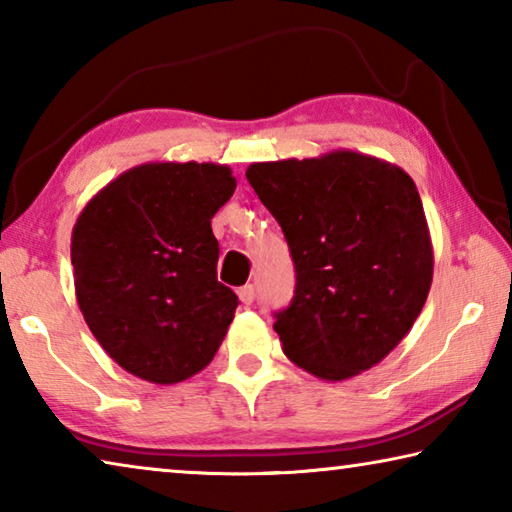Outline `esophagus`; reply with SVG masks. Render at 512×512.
Listing matches in <instances>:
<instances>
[{
  "instance_id": "1",
  "label": "esophagus",
  "mask_w": 512,
  "mask_h": 512,
  "mask_svg": "<svg viewBox=\"0 0 512 512\" xmlns=\"http://www.w3.org/2000/svg\"><path fill=\"white\" fill-rule=\"evenodd\" d=\"M237 293H239V300L244 302V305H250V302L255 300V287H253V284H246V287H241Z\"/></svg>"
}]
</instances>
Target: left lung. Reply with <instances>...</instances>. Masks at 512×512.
Here are the masks:
<instances>
[{"mask_svg": "<svg viewBox=\"0 0 512 512\" xmlns=\"http://www.w3.org/2000/svg\"><path fill=\"white\" fill-rule=\"evenodd\" d=\"M246 178L296 266L293 300L273 325L284 354L327 381L375 366L409 334L431 289V237L409 173L332 151L250 164Z\"/></svg>", "mask_w": 512, "mask_h": 512, "instance_id": "left-lung-1", "label": "left lung"}]
</instances>
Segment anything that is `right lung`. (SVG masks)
Instances as JSON below:
<instances>
[{
  "label": "right lung",
  "instance_id": "obj_1",
  "mask_svg": "<svg viewBox=\"0 0 512 512\" xmlns=\"http://www.w3.org/2000/svg\"><path fill=\"white\" fill-rule=\"evenodd\" d=\"M235 187L225 164L149 162L108 183L76 219V300L131 375L178 384L219 350L237 296L216 280L212 216Z\"/></svg>",
  "mask_w": 512,
  "mask_h": 512
}]
</instances>
